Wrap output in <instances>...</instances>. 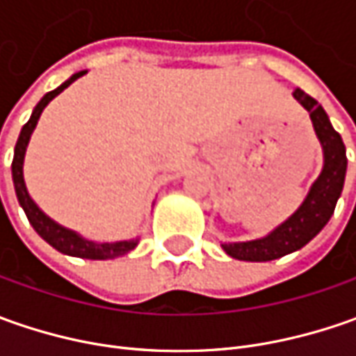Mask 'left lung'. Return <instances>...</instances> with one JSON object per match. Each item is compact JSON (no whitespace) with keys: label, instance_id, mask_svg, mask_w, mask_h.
<instances>
[{"label":"left lung","instance_id":"1","mask_svg":"<svg viewBox=\"0 0 356 356\" xmlns=\"http://www.w3.org/2000/svg\"><path fill=\"white\" fill-rule=\"evenodd\" d=\"M293 97L309 111L313 129L323 144L325 166L321 176L311 186L307 198L301 208L267 238L241 241V243H224L227 255L241 261H271L287 253L301 250L305 243L315 238L331 216L335 212L337 200L343 192L345 174H347V150L341 134L337 132L323 106L313 97L301 89H295Z\"/></svg>","mask_w":356,"mask_h":356}]
</instances>
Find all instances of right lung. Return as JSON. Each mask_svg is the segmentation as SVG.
I'll list each match as a JSON object with an SVG mask.
<instances>
[{
	"label": "right lung",
	"mask_w": 356,
	"mask_h": 356,
	"mask_svg": "<svg viewBox=\"0 0 356 356\" xmlns=\"http://www.w3.org/2000/svg\"><path fill=\"white\" fill-rule=\"evenodd\" d=\"M87 71H81V73H75L69 81H65L61 87H57L55 90L47 92L37 106L33 108V115L31 118L23 124L21 129L19 138H17V144H15V154H13V162H11V174H13V186H15V194H17V200H19L21 208L27 216L29 224L33 226V229L45 239L47 243H51L55 250H59L61 253H67V255H75V257H85V259H113V257H118V255H124L129 253L130 250H134L136 245V239L132 241H117V243H95V241H89V239H83L81 236H76L75 232L67 229V227L55 224L49 216L41 212L37 208L33 200L29 198L27 194V188H25V182H23V156H25V148H27V143L31 138V132H33L37 120L41 117L43 108L47 106L61 90H65L73 81H76L79 76H83Z\"/></svg>",
	"instance_id": "obj_1"
}]
</instances>
